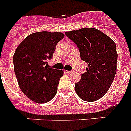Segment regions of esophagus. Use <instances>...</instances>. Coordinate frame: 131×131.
Instances as JSON below:
<instances>
[{"mask_svg":"<svg viewBox=\"0 0 131 131\" xmlns=\"http://www.w3.org/2000/svg\"><path fill=\"white\" fill-rule=\"evenodd\" d=\"M65 71L67 73H69V74H70V73H72L73 72V71Z\"/></svg>","mask_w":131,"mask_h":131,"instance_id":"34e87169","label":"esophagus"}]
</instances>
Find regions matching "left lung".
<instances>
[{"mask_svg": "<svg viewBox=\"0 0 131 131\" xmlns=\"http://www.w3.org/2000/svg\"><path fill=\"white\" fill-rule=\"evenodd\" d=\"M79 48L81 60L88 64L86 72L75 83L77 94L86 102H94L108 91L116 73L118 54L115 43L95 28L65 32Z\"/></svg>", "mask_w": 131, "mask_h": 131, "instance_id": "8db88e82", "label": "left lung"}]
</instances>
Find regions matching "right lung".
<instances>
[{
    "mask_svg": "<svg viewBox=\"0 0 131 131\" xmlns=\"http://www.w3.org/2000/svg\"><path fill=\"white\" fill-rule=\"evenodd\" d=\"M60 32L41 31L29 35L18 46L13 56L14 71L23 93L36 103H46L55 96L63 71L48 68Z\"/></svg>",
    "mask_w": 131,
    "mask_h": 131,
    "instance_id": "obj_1",
    "label": "right lung"
}]
</instances>
